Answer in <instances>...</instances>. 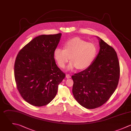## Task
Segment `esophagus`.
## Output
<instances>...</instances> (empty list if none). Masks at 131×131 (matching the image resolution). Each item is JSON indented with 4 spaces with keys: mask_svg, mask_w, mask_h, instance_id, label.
<instances>
[{
    "mask_svg": "<svg viewBox=\"0 0 131 131\" xmlns=\"http://www.w3.org/2000/svg\"><path fill=\"white\" fill-rule=\"evenodd\" d=\"M66 78L67 79H70V78H71V76L70 75V74H67L66 75Z\"/></svg>",
    "mask_w": 131,
    "mask_h": 131,
    "instance_id": "obj_1",
    "label": "esophagus"
}]
</instances>
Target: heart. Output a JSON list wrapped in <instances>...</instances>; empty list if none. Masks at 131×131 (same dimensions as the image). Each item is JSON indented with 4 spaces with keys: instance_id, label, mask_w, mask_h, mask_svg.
Segmentation results:
<instances>
[{
    "instance_id": "heart-1",
    "label": "heart",
    "mask_w": 131,
    "mask_h": 131,
    "mask_svg": "<svg viewBox=\"0 0 131 131\" xmlns=\"http://www.w3.org/2000/svg\"><path fill=\"white\" fill-rule=\"evenodd\" d=\"M64 49L57 48L53 56L60 67L64 68L71 59L67 67L68 70L78 68L85 69L93 63L97 54V47L92 43L87 42L79 38H74L67 41Z\"/></svg>"
}]
</instances>
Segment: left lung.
<instances>
[{
    "label": "left lung",
    "instance_id": "1",
    "mask_svg": "<svg viewBox=\"0 0 131 131\" xmlns=\"http://www.w3.org/2000/svg\"><path fill=\"white\" fill-rule=\"evenodd\" d=\"M97 37L100 49L93 63L86 69L71 77L75 99L89 109L100 107L108 101L117 87L120 75L115 50Z\"/></svg>",
    "mask_w": 131,
    "mask_h": 131
}]
</instances>
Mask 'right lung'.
Wrapping results in <instances>:
<instances>
[{
	"mask_svg": "<svg viewBox=\"0 0 131 131\" xmlns=\"http://www.w3.org/2000/svg\"><path fill=\"white\" fill-rule=\"evenodd\" d=\"M61 35L39 36L25 45L16 57L14 76L17 88L22 97L32 106L48 104L65 77L53 56Z\"/></svg>",
	"mask_w": 131,
	"mask_h": 131,
	"instance_id": "add662e5",
	"label": "right lung"
}]
</instances>
